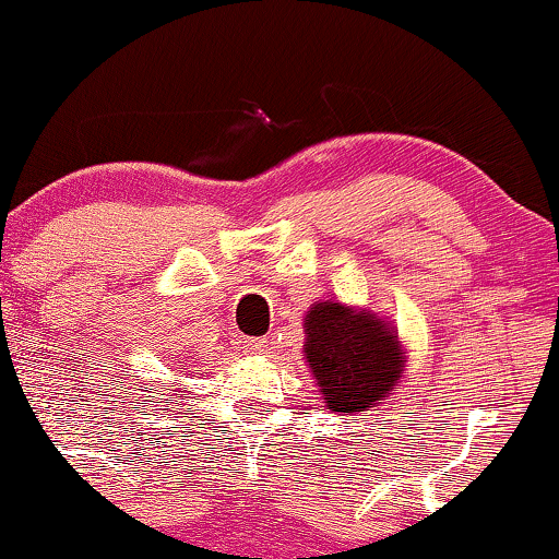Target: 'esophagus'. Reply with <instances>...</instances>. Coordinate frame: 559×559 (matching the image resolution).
Wrapping results in <instances>:
<instances>
[{
  "mask_svg": "<svg viewBox=\"0 0 559 559\" xmlns=\"http://www.w3.org/2000/svg\"><path fill=\"white\" fill-rule=\"evenodd\" d=\"M246 348L251 354H265V352H269V338H248Z\"/></svg>",
  "mask_w": 559,
  "mask_h": 559,
  "instance_id": "esophagus-1",
  "label": "esophagus"
}]
</instances>
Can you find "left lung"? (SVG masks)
Masks as SVG:
<instances>
[{"label": "left lung", "mask_w": 559, "mask_h": 559, "mask_svg": "<svg viewBox=\"0 0 559 559\" xmlns=\"http://www.w3.org/2000/svg\"><path fill=\"white\" fill-rule=\"evenodd\" d=\"M304 329V356L331 412H366L396 389L404 348L377 313L323 301L306 313Z\"/></svg>", "instance_id": "8db88e82"}]
</instances>
